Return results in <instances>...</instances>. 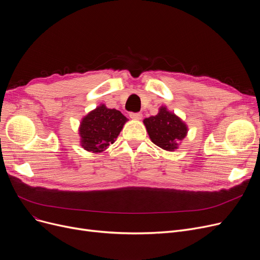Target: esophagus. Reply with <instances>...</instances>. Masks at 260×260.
<instances>
[{"label":"esophagus","mask_w":260,"mask_h":260,"mask_svg":"<svg viewBox=\"0 0 260 260\" xmlns=\"http://www.w3.org/2000/svg\"><path fill=\"white\" fill-rule=\"evenodd\" d=\"M129 117L135 120H140L142 118V114L141 113H131Z\"/></svg>","instance_id":"1"}]
</instances>
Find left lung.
Masks as SVG:
<instances>
[{
    "mask_svg": "<svg viewBox=\"0 0 260 260\" xmlns=\"http://www.w3.org/2000/svg\"><path fill=\"white\" fill-rule=\"evenodd\" d=\"M149 138L166 151H174L177 148L178 142L181 141L186 135V126L176 115L161 107L156 116L144 119Z\"/></svg>",
    "mask_w": 260,
    "mask_h": 260,
    "instance_id": "8db88e82",
    "label": "left lung"
}]
</instances>
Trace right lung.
I'll use <instances>...</instances> for the list:
<instances>
[{
    "label": "right lung",
    "instance_id": "right-lung-1",
    "mask_svg": "<svg viewBox=\"0 0 260 260\" xmlns=\"http://www.w3.org/2000/svg\"><path fill=\"white\" fill-rule=\"evenodd\" d=\"M127 118L104 105L89 113L81 123V143L86 151L100 153L113 144Z\"/></svg>",
    "mask_w": 260,
    "mask_h": 260
}]
</instances>
